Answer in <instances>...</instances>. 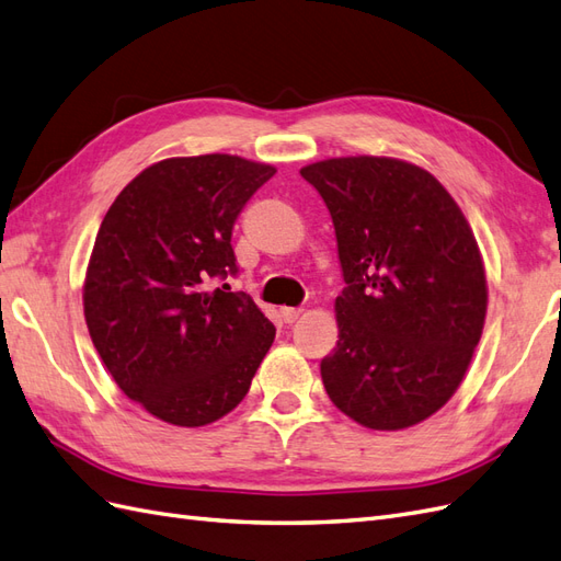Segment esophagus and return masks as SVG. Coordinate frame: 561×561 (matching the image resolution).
<instances>
[{
  "instance_id": "34e87169",
  "label": "esophagus",
  "mask_w": 561,
  "mask_h": 561,
  "mask_svg": "<svg viewBox=\"0 0 561 561\" xmlns=\"http://www.w3.org/2000/svg\"><path fill=\"white\" fill-rule=\"evenodd\" d=\"M279 312H282V320H284L286 324H291V322H296V320L300 318V312H304V310H300V308H286V306H284Z\"/></svg>"
}]
</instances>
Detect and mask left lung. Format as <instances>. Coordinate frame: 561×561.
<instances>
[{"mask_svg":"<svg viewBox=\"0 0 561 561\" xmlns=\"http://www.w3.org/2000/svg\"><path fill=\"white\" fill-rule=\"evenodd\" d=\"M332 213L343 270L339 341L320 371L357 424L400 431L462 383L485 322V267L471 227L428 170L389 156L300 168Z\"/></svg>","mask_w":561,"mask_h":561,"instance_id":"8db88e82","label":"left lung"}]
</instances>
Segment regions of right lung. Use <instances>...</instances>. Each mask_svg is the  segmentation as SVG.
I'll list each match as a JSON object with an SVG mask.
<instances>
[{
  "instance_id": "obj_1",
  "label": "right lung",
  "mask_w": 561,
  "mask_h": 561,
  "mask_svg": "<svg viewBox=\"0 0 561 561\" xmlns=\"http://www.w3.org/2000/svg\"><path fill=\"white\" fill-rule=\"evenodd\" d=\"M277 168L241 156L165 158L104 215L82 284L84 322L121 391L153 417L206 426L251 389L275 324L237 272L232 227Z\"/></svg>"
}]
</instances>
